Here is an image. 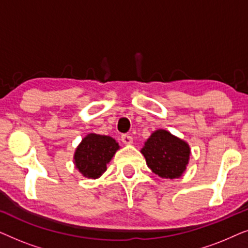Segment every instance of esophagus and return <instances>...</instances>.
Here are the masks:
<instances>
[{
  "label": "esophagus",
  "mask_w": 248,
  "mask_h": 248,
  "mask_svg": "<svg viewBox=\"0 0 248 248\" xmlns=\"http://www.w3.org/2000/svg\"><path fill=\"white\" fill-rule=\"evenodd\" d=\"M121 140H122V142H123L124 144H132L133 143V138L131 137V135H128V134H123L121 137Z\"/></svg>",
  "instance_id": "34e87169"
}]
</instances>
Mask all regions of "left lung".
<instances>
[{"label":"left lung","instance_id":"obj_1","mask_svg":"<svg viewBox=\"0 0 248 248\" xmlns=\"http://www.w3.org/2000/svg\"><path fill=\"white\" fill-rule=\"evenodd\" d=\"M141 154L152 172L161 178L174 179L186 170L191 148L186 141L159 128L144 142Z\"/></svg>","mask_w":248,"mask_h":248}]
</instances>
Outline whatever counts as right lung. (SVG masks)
Returning a JSON list of instances; mask_svg holds the SVG:
<instances>
[{
  "mask_svg": "<svg viewBox=\"0 0 248 248\" xmlns=\"http://www.w3.org/2000/svg\"><path fill=\"white\" fill-rule=\"evenodd\" d=\"M118 149L120 144L111 137L89 133L74 151V166L83 177L99 178Z\"/></svg>",
  "mask_w": 248,
  "mask_h": 248,
  "instance_id": "obj_1",
  "label": "right lung"
}]
</instances>
